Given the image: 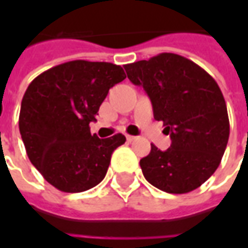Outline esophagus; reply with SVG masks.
I'll use <instances>...</instances> for the list:
<instances>
[{"mask_svg": "<svg viewBox=\"0 0 248 248\" xmlns=\"http://www.w3.org/2000/svg\"><path fill=\"white\" fill-rule=\"evenodd\" d=\"M126 138H127L129 142H134V140H137V137H134V135H126Z\"/></svg>", "mask_w": 248, "mask_h": 248, "instance_id": "1", "label": "esophagus"}]
</instances>
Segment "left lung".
Wrapping results in <instances>:
<instances>
[{
  "mask_svg": "<svg viewBox=\"0 0 248 248\" xmlns=\"http://www.w3.org/2000/svg\"><path fill=\"white\" fill-rule=\"evenodd\" d=\"M127 78L143 87L154 118L162 121L171 146L140 162L146 181L162 191L186 194L218 169L230 135L223 94L207 71L185 57L162 53L124 65Z\"/></svg>",
  "mask_w": 248,
  "mask_h": 248,
  "instance_id": "8db88e82",
  "label": "left lung"
}]
</instances>
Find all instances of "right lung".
Here are the masks:
<instances>
[{"mask_svg": "<svg viewBox=\"0 0 248 248\" xmlns=\"http://www.w3.org/2000/svg\"><path fill=\"white\" fill-rule=\"evenodd\" d=\"M124 78L118 65L77 60L44 71L28 86L19 133L30 162L51 186L82 192L105 178L113 151L126 138L101 140L89 124L97 121L110 87Z\"/></svg>", "mask_w": 248, "mask_h": 248, "instance_id": "1", "label": "right lung"}]
</instances>
